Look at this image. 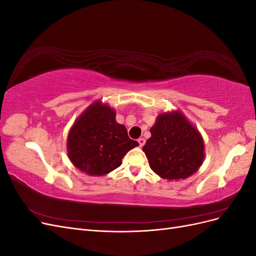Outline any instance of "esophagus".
Masks as SVG:
<instances>
[{
  "instance_id": "esophagus-1",
  "label": "esophagus",
  "mask_w": 256,
  "mask_h": 256,
  "mask_svg": "<svg viewBox=\"0 0 256 256\" xmlns=\"http://www.w3.org/2000/svg\"><path fill=\"white\" fill-rule=\"evenodd\" d=\"M138 144H140V147H143L144 144H145V138H140L138 140Z\"/></svg>"
}]
</instances>
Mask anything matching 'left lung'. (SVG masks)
<instances>
[{
	"label": "left lung",
	"mask_w": 256,
	"mask_h": 256,
	"mask_svg": "<svg viewBox=\"0 0 256 256\" xmlns=\"http://www.w3.org/2000/svg\"><path fill=\"white\" fill-rule=\"evenodd\" d=\"M143 146L152 171L164 180H184L204 161V141L180 111L160 113Z\"/></svg>",
	"instance_id": "8db88e82"
}]
</instances>
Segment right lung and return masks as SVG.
Returning a JSON list of instances; mask_svg holds the SVG:
<instances>
[{"label":"right lung","mask_w":256,"mask_h":256,"mask_svg":"<svg viewBox=\"0 0 256 256\" xmlns=\"http://www.w3.org/2000/svg\"><path fill=\"white\" fill-rule=\"evenodd\" d=\"M116 112L97 100L74 122L67 138V154L72 164L83 173L102 176L122 164L124 156L136 141L127 129L116 122Z\"/></svg>","instance_id":"add662e5"}]
</instances>
